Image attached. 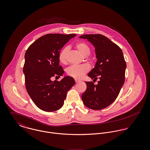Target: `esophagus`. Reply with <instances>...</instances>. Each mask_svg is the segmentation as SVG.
Masks as SVG:
<instances>
[{
  "label": "esophagus",
  "mask_w": 150,
  "mask_h": 150,
  "mask_svg": "<svg viewBox=\"0 0 150 150\" xmlns=\"http://www.w3.org/2000/svg\"><path fill=\"white\" fill-rule=\"evenodd\" d=\"M81 81L80 80H77V79H75V82L76 83H80Z\"/></svg>",
  "instance_id": "esophagus-1"
}]
</instances>
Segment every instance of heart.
I'll use <instances>...</instances> for the list:
<instances>
[{
	"label": "heart",
	"mask_w": 150,
	"mask_h": 150,
	"mask_svg": "<svg viewBox=\"0 0 150 150\" xmlns=\"http://www.w3.org/2000/svg\"><path fill=\"white\" fill-rule=\"evenodd\" d=\"M75 48L79 51L83 57H88L90 54V48L84 42H78L75 44ZM69 47L64 48L59 54V60L61 63L66 64L67 62V57L69 52ZM90 69L89 65L87 64L81 65H73L69 67L67 70V73L69 76L77 79H81Z\"/></svg>",
	"instance_id": "1"
}]
</instances>
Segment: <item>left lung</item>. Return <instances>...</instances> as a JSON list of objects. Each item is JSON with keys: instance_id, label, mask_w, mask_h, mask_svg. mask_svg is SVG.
<instances>
[{"instance_id": "left-lung-1", "label": "left lung", "mask_w": 150, "mask_h": 150, "mask_svg": "<svg viewBox=\"0 0 150 150\" xmlns=\"http://www.w3.org/2000/svg\"><path fill=\"white\" fill-rule=\"evenodd\" d=\"M79 38L87 39L95 47L97 61L88 76L93 80L99 79L97 85L86 82V89L81 98L88 108L102 110L113 103L124 84L127 64L123 52L102 35H84Z\"/></svg>"}]
</instances>
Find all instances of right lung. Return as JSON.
Segmentation results:
<instances>
[{
    "mask_svg": "<svg viewBox=\"0 0 150 150\" xmlns=\"http://www.w3.org/2000/svg\"><path fill=\"white\" fill-rule=\"evenodd\" d=\"M76 36L48 34L32 43L25 52L23 73L26 89L34 103L43 111L60 109L67 91L75 84L70 76H65L60 81H52L51 78L63 76L59 54L64 44Z\"/></svg>",
    "mask_w": 150,
    "mask_h": 150,
    "instance_id": "right-lung-1",
    "label": "right lung"
}]
</instances>
